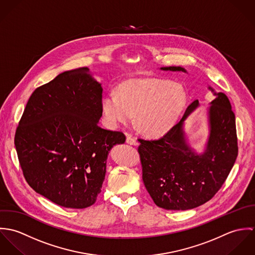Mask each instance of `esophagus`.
<instances>
[{
    "mask_svg": "<svg viewBox=\"0 0 255 255\" xmlns=\"http://www.w3.org/2000/svg\"><path fill=\"white\" fill-rule=\"evenodd\" d=\"M127 143H128V144H130V145H137L138 144V142L136 141V139L135 138H133V137H131V136H127Z\"/></svg>",
    "mask_w": 255,
    "mask_h": 255,
    "instance_id": "1",
    "label": "esophagus"
}]
</instances>
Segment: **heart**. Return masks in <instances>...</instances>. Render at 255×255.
<instances>
[{"instance_id":"b5f03b06","label":"heart","mask_w":255,"mask_h":255,"mask_svg":"<svg viewBox=\"0 0 255 255\" xmlns=\"http://www.w3.org/2000/svg\"><path fill=\"white\" fill-rule=\"evenodd\" d=\"M186 102L180 84L143 77L123 82L117 94L104 96L102 107L111 126L128 124L135 115L137 128L146 135L160 136L175 125Z\"/></svg>"}]
</instances>
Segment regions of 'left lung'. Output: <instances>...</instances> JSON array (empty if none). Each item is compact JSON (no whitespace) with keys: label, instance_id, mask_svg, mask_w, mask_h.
I'll return each instance as SVG.
<instances>
[{"label":"left lung","instance_id":"obj_1","mask_svg":"<svg viewBox=\"0 0 255 255\" xmlns=\"http://www.w3.org/2000/svg\"><path fill=\"white\" fill-rule=\"evenodd\" d=\"M182 71L181 67L161 68ZM209 109L210 136L201 155L190 150L184 140L182 123L198 106L194 100L180 123L155 140L138 138L137 150L142 180L154 203L167 210H187L209 201L227 180L238 156L236 118L225 93H215Z\"/></svg>","mask_w":255,"mask_h":255}]
</instances>
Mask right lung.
Masks as SVG:
<instances>
[{"label": "right lung", "mask_w": 255, "mask_h": 255, "mask_svg": "<svg viewBox=\"0 0 255 255\" xmlns=\"http://www.w3.org/2000/svg\"><path fill=\"white\" fill-rule=\"evenodd\" d=\"M101 84L88 68L59 74L31 94L15 130L22 174L37 193L74 209L95 203L110 149L122 131L104 129Z\"/></svg>", "instance_id": "right-lung-1"}]
</instances>
